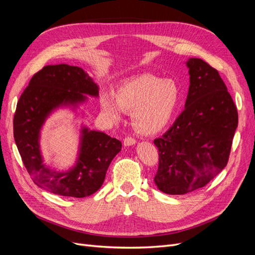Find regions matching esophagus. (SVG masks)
<instances>
[{
  "label": "esophagus",
  "instance_id": "34e87169",
  "mask_svg": "<svg viewBox=\"0 0 255 255\" xmlns=\"http://www.w3.org/2000/svg\"><path fill=\"white\" fill-rule=\"evenodd\" d=\"M136 143V140L132 137H126L125 140H123V144L126 146H129V145H133Z\"/></svg>",
  "mask_w": 255,
  "mask_h": 255
}]
</instances>
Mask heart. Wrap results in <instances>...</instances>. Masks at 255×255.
Returning <instances> with one entry per match:
<instances>
[{"label":"heart","mask_w":255,"mask_h":255,"mask_svg":"<svg viewBox=\"0 0 255 255\" xmlns=\"http://www.w3.org/2000/svg\"><path fill=\"white\" fill-rule=\"evenodd\" d=\"M179 88L170 80L140 74L122 83L115 92L101 96V109L113 122H120L122 112L132 113V125L138 133L153 135L170 122L179 102Z\"/></svg>","instance_id":"heart-1"}]
</instances>
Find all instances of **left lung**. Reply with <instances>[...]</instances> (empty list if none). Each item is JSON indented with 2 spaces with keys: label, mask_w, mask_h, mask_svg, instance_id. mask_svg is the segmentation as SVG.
Instances as JSON below:
<instances>
[{
  "label": "left lung",
  "mask_w": 255,
  "mask_h": 255,
  "mask_svg": "<svg viewBox=\"0 0 255 255\" xmlns=\"http://www.w3.org/2000/svg\"><path fill=\"white\" fill-rule=\"evenodd\" d=\"M189 88L185 109L172 127L154 140L159 165L156 187L185 195L211 182L228 164L238 114L218 71L200 58H188Z\"/></svg>",
  "instance_id": "1"
}]
</instances>
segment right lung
<instances>
[{
  "label": "right lung",
  "instance_id": "right-lung-1",
  "mask_svg": "<svg viewBox=\"0 0 255 255\" xmlns=\"http://www.w3.org/2000/svg\"><path fill=\"white\" fill-rule=\"evenodd\" d=\"M88 97L99 98V86L82 68L45 66L23 91L13 117V137L27 172L38 186L64 197L85 198L101 188L121 141L86 126L79 130V148L65 170L44 161L40 145L45 122L59 110L78 114Z\"/></svg>",
  "mask_w": 255,
  "mask_h": 255
}]
</instances>
